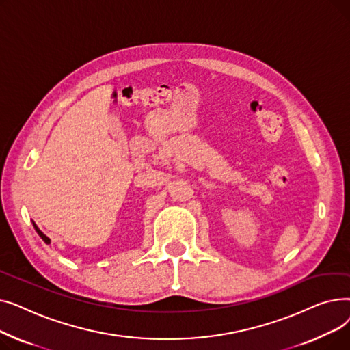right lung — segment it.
<instances>
[{
    "label": "right lung",
    "instance_id": "obj_1",
    "mask_svg": "<svg viewBox=\"0 0 350 350\" xmlns=\"http://www.w3.org/2000/svg\"><path fill=\"white\" fill-rule=\"evenodd\" d=\"M32 224H33V228H35V231L38 232V235L42 238V240H44L46 244H51V240H49V238H48V237H46V235H45V234H44V232H42V231L38 228V227H36V224H35V223H32Z\"/></svg>",
    "mask_w": 350,
    "mask_h": 350
}]
</instances>
